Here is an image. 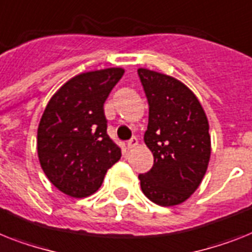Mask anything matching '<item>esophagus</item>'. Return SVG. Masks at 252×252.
Segmentation results:
<instances>
[{"mask_svg":"<svg viewBox=\"0 0 252 252\" xmlns=\"http://www.w3.org/2000/svg\"><path fill=\"white\" fill-rule=\"evenodd\" d=\"M136 145H138V138H131L130 140L127 141V148L128 149H132V148H135V147H136Z\"/></svg>","mask_w":252,"mask_h":252,"instance_id":"esophagus-1","label":"esophagus"}]
</instances>
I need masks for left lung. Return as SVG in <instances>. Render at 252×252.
Segmentation results:
<instances>
[{"label": "left lung", "instance_id": "left-lung-1", "mask_svg": "<svg viewBox=\"0 0 252 252\" xmlns=\"http://www.w3.org/2000/svg\"><path fill=\"white\" fill-rule=\"evenodd\" d=\"M149 104L144 141L153 167L139 175L141 190L159 206L180 205L196 192L209 166V121L197 96L167 74L139 68Z\"/></svg>", "mask_w": 252, "mask_h": 252}]
</instances>
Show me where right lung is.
Instances as JSON below:
<instances>
[{
  "label": "right lung",
  "mask_w": 252,
  "mask_h": 252,
  "mask_svg": "<svg viewBox=\"0 0 252 252\" xmlns=\"http://www.w3.org/2000/svg\"><path fill=\"white\" fill-rule=\"evenodd\" d=\"M124 73L122 68L81 73L47 103L37 131L38 159L47 179L66 196H91L121 158V149L107 134L103 107Z\"/></svg>",
  "instance_id": "obj_1"
}]
</instances>
